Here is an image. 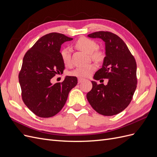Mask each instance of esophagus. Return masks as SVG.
Here are the masks:
<instances>
[{
    "instance_id": "1",
    "label": "esophagus",
    "mask_w": 157,
    "mask_h": 157,
    "mask_svg": "<svg viewBox=\"0 0 157 157\" xmlns=\"http://www.w3.org/2000/svg\"><path fill=\"white\" fill-rule=\"evenodd\" d=\"M82 81H83V79L82 78H78V83H81Z\"/></svg>"
}]
</instances>
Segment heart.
Here are the masks:
<instances>
[{"label": "heart", "instance_id": "obj_1", "mask_svg": "<svg viewBox=\"0 0 157 157\" xmlns=\"http://www.w3.org/2000/svg\"><path fill=\"white\" fill-rule=\"evenodd\" d=\"M75 46L77 48L84 53L89 54L92 60L98 63H101L105 58V53L102 50L98 48V44L96 41L87 37H80L76 41ZM61 58L65 66H71V50L69 48H65L60 52ZM96 69V65L94 63H90L86 65L79 66L69 72V75L73 77L86 78L92 75L93 71Z\"/></svg>", "mask_w": 157, "mask_h": 157}]
</instances>
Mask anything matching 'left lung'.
<instances>
[{"label": "left lung", "instance_id": "1", "mask_svg": "<svg viewBox=\"0 0 157 157\" xmlns=\"http://www.w3.org/2000/svg\"><path fill=\"white\" fill-rule=\"evenodd\" d=\"M88 36L105 42V58L95 80L108 78L107 85L92 81L86 98L95 111L104 116L121 113L130 103L137 87L136 61L128 46L118 35L109 31H97Z\"/></svg>", "mask_w": 157, "mask_h": 157}]
</instances>
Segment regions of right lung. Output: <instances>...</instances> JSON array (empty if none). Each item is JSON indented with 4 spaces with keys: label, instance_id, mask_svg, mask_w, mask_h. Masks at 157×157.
<instances>
[{
    "label": "right lung",
    "instance_id": "right-lung-1",
    "mask_svg": "<svg viewBox=\"0 0 157 157\" xmlns=\"http://www.w3.org/2000/svg\"><path fill=\"white\" fill-rule=\"evenodd\" d=\"M73 40L58 33L42 36L28 50L19 73L21 97L25 105L36 116L49 118L64 106L77 78L67 76L62 82L52 84L51 79L63 73L65 65L61 58V45Z\"/></svg>",
    "mask_w": 157,
    "mask_h": 157
}]
</instances>
